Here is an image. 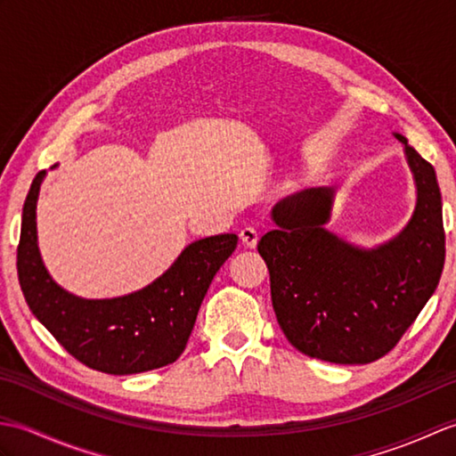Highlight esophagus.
Masks as SVG:
<instances>
[{
	"mask_svg": "<svg viewBox=\"0 0 456 456\" xmlns=\"http://www.w3.org/2000/svg\"><path fill=\"white\" fill-rule=\"evenodd\" d=\"M239 237H240V243H243L247 248H255L256 243H258V233H256V229H253V227L240 229Z\"/></svg>",
	"mask_w": 456,
	"mask_h": 456,
	"instance_id": "obj_1",
	"label": "esophagus"
}]
</instances>
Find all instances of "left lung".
Instances as JSON below:
<instances>
[{
    "label": "left lung",
    "instance_id": "1",
    "mask_svg": "<svg viewBox=\"0 0 456 456\" xmlns=\"http://www.w3.org/2000/svg\"><path fill=\"white\" fill-rule=\"evenodd\" d=\"M418 200L398 235L364 248L325 225L335 188H307L273 208L274 229L258 240L286 338L335 364H366L390 353L429 302L444 265L443 203L431 164L400 133Z\"/></svg>",
    "mask_w": 456,
    "mask_h": 456
}]
</instances>
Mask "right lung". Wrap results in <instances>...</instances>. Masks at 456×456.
<instances>
[{
    "instance_id": "1",
    "label": "right lung",
    "mask_w": 456,
    "mask_h": 456,
    "mask_svg": "<svg viewBox=\"0 0 456 456\" xmlns=\"http://www.w3.org/2000/svg\"><path fill=\"white\" fill-rule=\"evenodd\" d=\"M46 174L27 193L17 274L25 302L68 353L105 374H137L172 364L183 353L213 276L233 255L235 233L193 240L154 282L119 297L86 299L58 286L37 240V200Z\"/></svg>"
}]
</instances>
